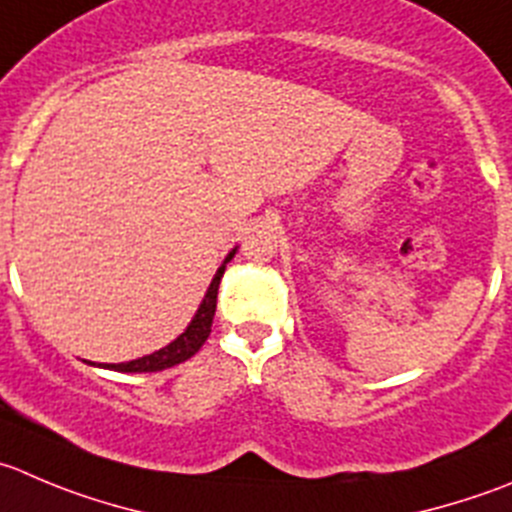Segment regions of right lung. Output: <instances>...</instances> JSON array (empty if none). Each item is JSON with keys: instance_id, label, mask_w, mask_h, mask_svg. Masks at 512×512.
Listing matches in <instances>:
<instances>
[{"instance_id": "add662e5", "label": "right lung", "mask_w": 512, "mask_h": 512, "mask_svg": "<svg viewBox=\"0 0 512 512\" xmlns=\"http://www.w3.org/2000/svg\"><path fill=\"white\" fill-rule=\"evenodd\" d=\"M233 256H236V248L228 253L226 261L221 264V269L216 271V276H213L211 286H208V291H206V296H203L201 306H198L196 316H193L191 324H188V329L180 334L178 339H173L168 347L158 349V352L148 354V357H140V359H133V362H123V364H100V367L115 369V372H160V369L175 367V364L191 359L193 354H196L198 349L206 344L208 334H211L213 314H216L218 284H221L223 271H226V264L233 259Z\"/></svg>"}]
</instances>
